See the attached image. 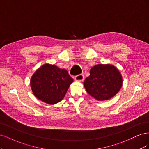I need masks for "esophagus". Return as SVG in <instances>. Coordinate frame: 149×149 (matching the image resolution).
Listing matches in <instances>:
<instances>
[{"instance_id":"1","label":"esophagus","mask_w":149,"mask_h":149,"mask_svg":"<svg viewBox=\"0 0 149 149\" xmlns=\"http://www.w3.org/2000/svg\"><path fill=\"white\" fill-rule=\"evenodd\" d=\"M74 79L77 81H83L84 80V76L83 74H79L78 75H76Z\"/></svg>"}]
</instances>
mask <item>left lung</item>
Wrapping results in <instances>:
<instances>
[{"instance_id":"1","label":"left lung","mask_w":149,"mask_h":149,"mask_svg":"<svg viewBox=\"0 0 149 149\" xmlns=\"http://www.w3.org/2000/svg\"><path fill=\"white\" fill-rule=\"evenodd\" d=\"M123 77L111 64H97L91 68L90 76L84 82L87 92L98 101L112 98L121 89Z\"/></svg>"}]
</instances>
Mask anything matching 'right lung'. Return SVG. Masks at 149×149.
Returning <instances> with one entry per match:
<instances>
[{
  "instance_id": "1",
  "label": "right lung",
  "mask_w": 149,
  "mask_h": 149,
  "mask_svg": "<svg viewBox=\"0 0 149 149\" xmlns=\"http://www.w3.org/2000/svg\"><path fill=\"white\" fill-rule=\"evenodd\" d=\"M73 81L67 70L56 65L45 64L33 74L30 86L33 93L38 100L54 104L64 98Z\"/></svg>"
}]
</instances>
